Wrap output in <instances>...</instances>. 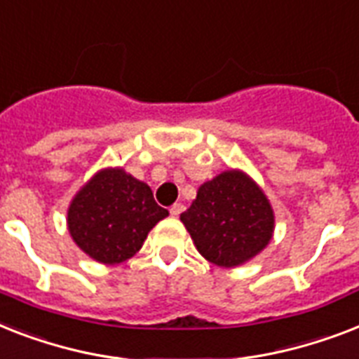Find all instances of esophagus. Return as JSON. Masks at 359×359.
Masks as SVG:
<instances>
[{
	"label": "esophagus",
	"mask_w": 359,
	"mask_h": 359,
	"mask_svg": "<svg viewBox=\"0 0 359 359\" xmlns=\"http://www.w3.org/2000/svg\"><path fill=\"white\" fill-rule=\"evenodd\" d=\"M183 209H185V205H183V203H180V202H176L170 208V215H172V217H180V215L183 213Z\"/></svg>",
	"instance_id": "34e87169"
}]
</instances>
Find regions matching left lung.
I'll list each match as a JSON object with an SVG mask.
<instances>
[{"mask_svg": "<svg viewBox=\"0 0 359 359\" xmlns=\"http://www.w3.org/2000/svg\"><path fill=\"white\" fill-rule=\"evenodd\" d=\"M180 219L198 252L219 266L243 265L257 256L274 231L271 202L241 170H226L200 185Z\"/></svg>", "mask_w": 359, "mask_h": 359, "instance_id": "1", "label": "left lung"}]
</instances>
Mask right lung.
Listing matches in <instances>:
<instances>
[{
  "label": "right lung",
  "instance_id": "1",
  "mask_svg": "<svg viewBox=\"0 0 359 359\" xmlns=\"http://www.w3.org/2000/svg\"><path fill=\"white\" fill-rule=\"evenodd\" d=\"M168 217L146 183L122 168H103L68 208L72 239L93 259L116 265L140 250L154 226Z\"/></svg>",
  "mask_w": 359,
  "mask_h": 359
}]
</instances>
